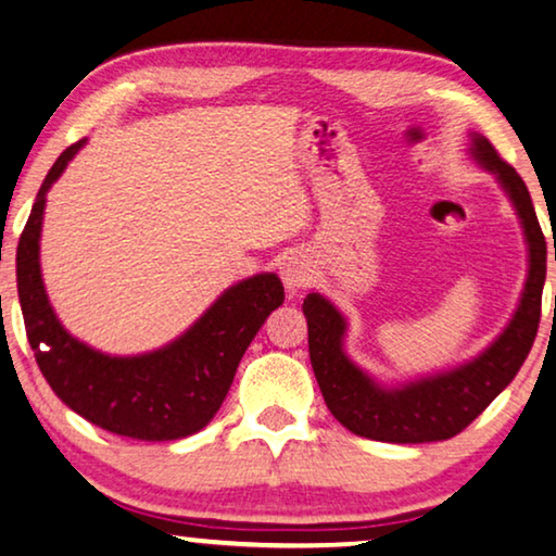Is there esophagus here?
<instances>
[{
	"label": "esophagus",
	"mask_w": 556,
	"mask_h": 556,
	"mask_svg": "<svg viewBox=\"0 0 556 556\" xmlns=\"http://www.w3.org/2000/svg\"><path fill=\"white\" fill-rule=\"evenodd\" d=\"M279 275L289 292H296V289L309 285L314 277V269H312V262L306 260L302 252H287L279 262Z\"/></svg>",
	"instance_id": "1"
}]
</instances>
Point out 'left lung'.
I'll return each mask as SVG.
<instances>
[{
  "label": "left lung",
  "mask_w": 556,
  "mask_h": 556,
  "mask_svg": "<svg viewBox=\"0 0 556 556\" xmlns=\"http://www.w3.org/2000/svg\"><path fill=\"white\" fill-rule=\"evenodd\" d=\"M469 156L515 206L527 244V279L519 304L490 346L457 367L400 384H384L344 350L350 321L325 294L309 292L302 304L309 331V359L329 412L352 434L392 444L442 442L459 434L517 377L540 327L546 277V242L532 197L515 167L500 160L490 139L471 131ZM556 262V247H554Z\"/></svg>",
  "instance_id": "left-lung-1"
}]
</instances>
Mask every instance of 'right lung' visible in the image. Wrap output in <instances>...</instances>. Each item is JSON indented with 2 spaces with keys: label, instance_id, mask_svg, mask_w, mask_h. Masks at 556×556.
Masks as SVG:
<instances>
[{
  "label": "right lung",
  "instance_id": "obj_1",
  "mask_svg": "<svg viewBox=\"0 0 556 556\" xmlns=\"http://www.w3.org/2000/svg\"><path fill=\"white\" fill-rule=\"evenodd\" d=\"M85 142L66 147L49 169L16 247V292L29 344L49 387L79 417L142 442L185 439L219 412L247 346L285 302V287L275 271L237 281L187 331L144 354H106L70 334L49 304L39 239L47 192Z\"/></svg>",
  "mask_w": 556,
  "mask_h": 556
}]
</instances>
